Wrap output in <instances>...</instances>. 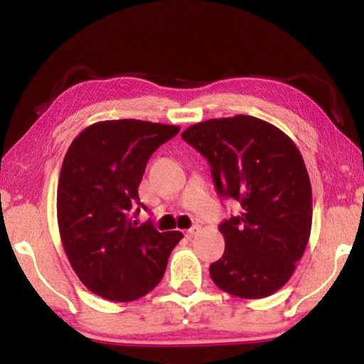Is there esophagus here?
<instances>
[{"label": "esophagus", "instance_id": "1", "mask_svg": "<svg viewBox=\"0 0 364 364\" xmlns=\"http://www.w3.org/2000/svg\"><path fill=\"white\" fill-rule=\"evenodd\" d=\"M199 230H200L199 226H193V228H189V230H188L186 232H184V234H186V237L191 239V237H194L197 232H199Z\"/></svg>", "mask_w": 364, "mask_h": 364}]
</instances>
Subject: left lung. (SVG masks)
<instances>
[{
    "label": "left lung",
    "mask_w": 364,
    "mask_h": 364,
    "mask_svg": "<svg viewBox=\"0 0 364 364\" xmlns=\"http://www.w3.org/2000/svg\"><path fill=\"white\" fill-rule=\"evenodd\" d=\"M181 138L210 164L217 193L241 205L239 215L218 226L226 245L210 264V278L241 299L279 291L311 231V184L297 146L250 115L196 123Z\"/></svg>",
    "instance_id": "8db88e82"
}]
</instances>
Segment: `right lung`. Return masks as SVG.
Segmentation results:
<instances>
[{"mask_svg":"<svg viewBox=\"0 0 364 364\" xmlns=\"http://www.w3.org/2000/svg\"><path fill=\"white\" fill-rule=\"evenodd\" d=\"M180 127L123 119L97 122L78 134L64 157L58 186L60 241L78 279L91 292L132 301L156 287L180 231L132 223L146 164ZM139 207L136 208V213Z\"/></svg>","mask_w":364,"mask_h":364,"instance_id":"1","label":"right lung"}]
</instances>
